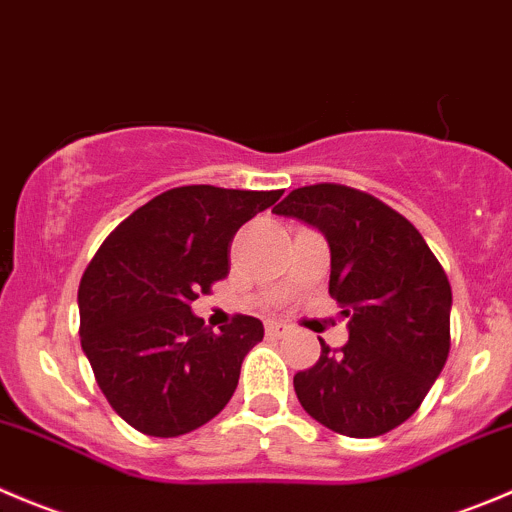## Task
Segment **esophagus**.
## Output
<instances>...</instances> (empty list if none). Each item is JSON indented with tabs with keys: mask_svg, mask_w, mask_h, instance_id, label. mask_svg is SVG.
I'll return each mask as SVG.
<instances>
[{
	"mask_svg": "<svg viewBox=\"0 0 512 512\" xmlns=\"http://www.w3.org/2000/svg\"><path fill=\"white\" fill-rule=\"evenodd\" d=\"M287 330H290V327H287L285 322H280V320H267L265 322V332L270 337H282Z\"/></svg>",
	"mask_w": 512,
	"mask_h": 512,
	"instance_id": "obj_1",
	"label": "esophagus"
}]
</instances>
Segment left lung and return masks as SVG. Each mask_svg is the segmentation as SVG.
Segmentation results:
<instances>
[{"instance_id":"8db88e82","label":"left lung","mask_w":512,"mask_h":512,"mask_svg":"<svg viewBox=\"0 0 512 512\" xmlns=\"http://www.w3.org/2000/svg\"><path fill=\"white\" fill-rule=\"evenodd\" d=\"M275 215L317 227L330 245V295L350 317V340L295 375L310 418L347 438L403 425L450 352L448 275L400 212L335 182L297 187Z\"/></svg>"}]
</instances>
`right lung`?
I'll return each instance as SVG.
<instances>
[{"label": "right lung", "mask_w": 512, "mask_h": 512, "mask_svg": "<svg viewBox=\"0 0 512 512\" xmlns=\"http://www.w3.org/2000/svg\"><path fill=\"white\" fill-rule=\"evenodd\" d=\"M282 190L187 185L119 222L79 282V340L114 413L152 438H177L215 418L265 330L235 315L212 332L192 302L230 272L237 230Z\"/></svg>", "instance_id": "1"}]
</instances>
